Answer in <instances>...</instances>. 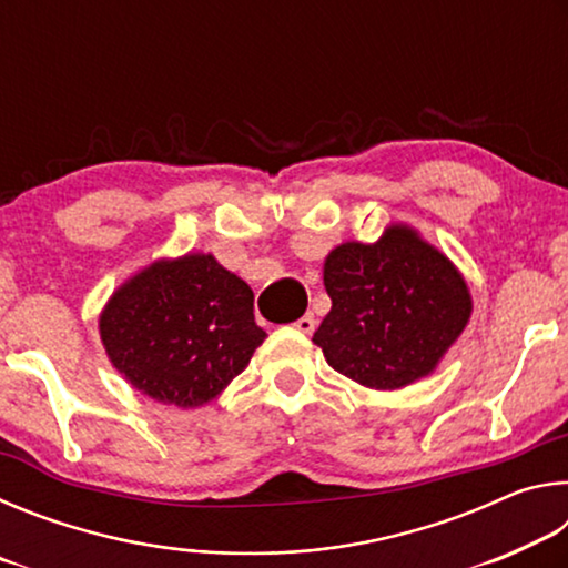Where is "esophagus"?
<instances>
[{"label":"esophagus","mask_w":568,"mask_h":568,"mask_svg":"<svg viewBox=\"0 0 568 568\" xmlns=\"http://www.w3.org/2000/svg\"><path fill=\"white\" fill-rule=\"evenodd\" d=\"M293 325H295V331H301V333H305V335H311V333L315 331V318H313V313H305L303 318H297Z\"/></svg>","instance_id":"34e87169"}]
</instances>
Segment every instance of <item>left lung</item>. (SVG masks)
Here are the masks:
<instances>
[{"label":"left lung","instance_id":"left-lung-1","mask_svg":"<svg viewBox=\"0 0 568 568\" xmlns=\"http://www.w3.org/2000/svg\"><path fill=\"white\" fill-rule=\"evenodd\" d=\"M323 285L333 305L313 343L335 371L373 390L434 373L474 313L458 267L403 223H390L376 243L333 247Z\"/></svg>","mask_w":568,"mask_h":568}]
</instances>
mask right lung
<instances>
[{
    "mask_svg": "<svg viewBox=\"0 0 568 568\" xmlns=\"http://www.w3.org/2000/svg\"><path fill=\"white\" fill-rule=\"evenodd\" d=\"M253 301L250 285L215 255L160 257L110 295L100 341L132 388L165 406L200 408L245 371L265 341Z\"/></svg>",
    "mask_w": 568,
    "mask_h": 568,
    "instance_id": "right-lung-1",
    "label": "right lung"
}]
</instances>
